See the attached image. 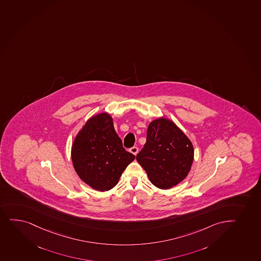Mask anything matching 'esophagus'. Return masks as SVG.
<instances>
[{
  "instance_id": "obj_1",
  "label": "esophagus",
  "mask_w": 261,
  "mask_h": 261,
  "mask_svg": "<svg viewBox=\"0 0 261 261\" xmlns=\"http://www.w3.org/2000/svg\"><path fill=\"white\" fill-rule=\"evenodd\" d=\"M130 152H132L133 154H135L136 155L137 154L138 152H139V148L137 147H133L130 148Z\"/></svg>"
}]
</instances>
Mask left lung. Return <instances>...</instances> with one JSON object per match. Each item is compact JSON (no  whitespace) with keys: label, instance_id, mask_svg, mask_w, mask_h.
<instances>
[{"label":"left lung","instance_id":"obj_1","mask_svg":"<svg viewBox=\"0 0 261 261\" xmlns=\"http://www.w3.org/2000/svg\"><path fill=\"white\" fill-rule=\"evenodd\" d=\"M136 160L152 184L169 189L189 173L193 161V144L173 121L161 118L148 126L147 142Z\"/></svg>","mask_w":261,"mask_h":261}]
</instances>
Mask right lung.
<instances>
[{
    "instance_id": "obj_1",
    "label": "right lung",
    "mask_w": 261,
    "mask_h": 261,
    "mask_svg": "<svg viewBox=\"0 0 261 261\" xmlns=\"http://www.w3.org/2000/svg\"><path fill=\"white\" fill-rule=\"evenodd\" d=\"M77 174L95 190H110L135 156L127 152L115 132L109 114H97L87 121L72 146Z\"/></svg>"
}]
</instances>
